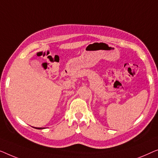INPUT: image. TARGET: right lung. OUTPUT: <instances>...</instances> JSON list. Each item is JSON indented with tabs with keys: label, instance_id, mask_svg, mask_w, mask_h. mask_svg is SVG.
<instances>
[{
	"label": "right lung",
	"instance_id": "right-lung-1",
	"mask_svg": "<svg viewBox=\"0 0 158 158\" xmlns=\"http://www.w3.org/2000/svg\"><path fill=\"white\" fill-rule=\"evenodd\" d=\"M35 129H39V130L41 129V130H42V129H44V127H36Z\"/></svg>",
	"mask_w": 158,
	"mask_h": 158
}]
</instances>
